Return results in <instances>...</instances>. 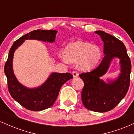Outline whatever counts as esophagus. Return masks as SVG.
<instances>
[{
  "mask_svg": "<svg viewBox=\"0 0 134 134\" xmlns=\"http://www.w3.org/2000/svg\"><path fill=\"white\" fill-rule=\"evenodd\" d=\"M72 75H73L74 77H77L79 76V74H78L77 72L76 71V70H74V71H72Z\"/></svg>",
  "mask_w": 134,
  "mask_h": 134,
  "instance_id": "34e87169",
  "label": "esophagus"
}]
</instances>
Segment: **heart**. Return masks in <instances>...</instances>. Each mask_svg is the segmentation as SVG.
I'll return each mask as SVG.
<instances>
[{
	"instance_id": "b5f03b06",
	"label": "heart",
	"mask_w": 134,
	"mask_h": 134,
	"mask_svg": "<svg viewBox=\"0 0 134 134\" xmlns=\"http://www.w3.org/2000/svg\"><path fill=\"white\" fill-rule=\"evenodd\" d=\"M64 55L60 58L65 62H79V68L82 70H90L99 62L101 56L99 47L82 41L70 43L64 48Z\"/></svg>"
}]
</instances>
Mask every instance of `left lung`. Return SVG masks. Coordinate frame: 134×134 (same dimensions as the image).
Returning a JSON list of instances; mask_svg holds the SVG:
<instances>
[{
	"label": "left lung",
	"instance_id": "left-lung-1",
	"mask_svg": "<svg viewBox=\"0 0 134 134\" xmlns=\"http://www.w3.org/2000/svg\"><path fill=\"white\" fill-rule=\"evenodd\" d=\"M95 33L103 41L104 56L96 69L79 75L84 84L81 99L87 109L103 113L113 110L125 96L130 86L131 62L122 41L103 31ZM115 57L120 58L121 73L116 80L107 83L100 78L107 71Z\"/></svg>",
	"mask_w": 134,
	"mask_h": 134
}]
</instances>
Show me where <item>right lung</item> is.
Segmentation results:
<instances>
[{"label":"right lung","instance_id":"obj_1","mask_svg":"<svg viewBox=\"0 0 134 134\" xmlns=\"http://www.w3.org/2000/svg\"><path fill=\"white\" fill-rule=\"evenodd\" d=\"M57 33V31L55 30L33 31L17 40L9 50L8 58L4 66L9 92L17 102L31 111H41L51 107L57 98L61 87L68 80L73 78V76L70 73L53 72L41 86L33 89L27 88L20 84L14 76L13 69L14 53L26 40L53 42Z\"/></svg>","mask_w":134,"mask_h":134}]
</instances>
